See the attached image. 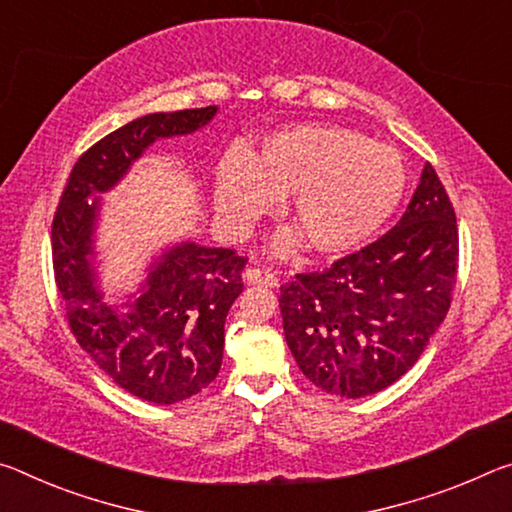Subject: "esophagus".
Here are the masks:
<instances>
[{
    "instance_id": "esophagus-1",
    "label": "esophagus",
    "mask_w": 512,
    "mask_h": 512,
    "mask_svg": "<svg viewBox=\"0 0 512 512\" xmlns=\"http://www.w3.org/2000/svg\"><path fill=\"white\" fill-rule=\"evenodd\" d=\"M245 281L258 283V286H265V288L279 286V276H276L272 270H263V267H247Z\"/></svg>"
}]
</instances>
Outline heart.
<instances>
[{"label":"heart","instance_id":"1","mask_svg":"<svg viewBox=\"0 0 512 512\" xmlns=\"http://www.w3.org/2000/svg\"><path fill=\"white\" fill-rule=\"evenodd\" d=\"M404 192L406 167L392 147L335 124H299L270 133L251 158L226 154L213 201L231 231H245L288 195L295 229L276 238V254H290L304 238L317 254L340 256L372 240Z\"/></svg>","mask_w":512,"mask_h":512}]
</instances>
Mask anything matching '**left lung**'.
Segmentation results:
<instances>
[{
    "instance_id": "left-lung-1",
    "label": "left lung",
    "mask_w": 512,
    "mask_h": 512,
    "mask_svg": "<svg viewBox=\"0 0 512 512\" xmlns=\"http://www.w3.org/2000/svg\"><path fill=\"white\" fill-rule=\"evenodd\" d=\"M456 272V213L426 163L406 213L385 236L281 286L283 333L299 370L345 399L385 390L447 317Z\"/></svg>"
}]
</instances>
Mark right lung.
Here are the masks:
<instances>
[{
  "label": "right lung",
  "mask_w": 512,
  "mask_h": 512,
  "mask_svg": "<svg viewBox=\"0 0 512 512\" xmlns=\"http://www.w3.org/2000/svg\"><path fill=\"white\" fill-rule=\"evenodd\" d=\"M215 113L217 106L152 113L108 133L74 163L52 224L56 286L74 338L120 388L152 404H177L215 381L247 258L179 242L149 265L136 295L108 306L92 263L97 195L117 186L156 140L206 127Z\"/></svg>",
  "instance_id": "add662e5"
}]
</instances>
